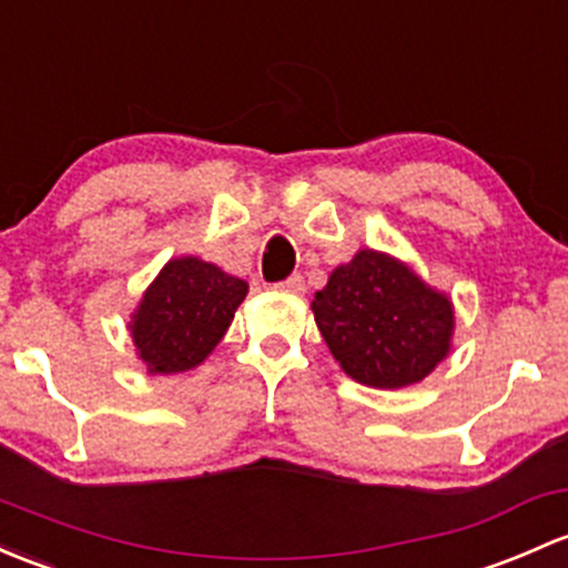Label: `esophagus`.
I'll list each match as a JSON object with an SVG mask.
<instances>
[{
    "label": "esophagus",
    "mask_w": 568,
    "mask_h": 568,
    "mask_svg": "<svg viewBox=\"0 0 568 568\" xmlns=\"http://www.w3.org/2000/svg\"><path fill=\"white\" fill-rule=\"evenodd\" d=\"M277 291H283V294H291V296H304V280L300 274H291L288 280L277 283Z\"/></svg>",
    "instance_id": "esophagus-1"
}]
</instances>
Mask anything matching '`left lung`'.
<instances>
[{
	"label": "left lung",
	"instance_id": "8db88e82",
	"mask_svg": "<svg viewBox=\"0 0 568 568\" xmlns=\"http://www.w3.org/2000/svg\"><path fill=\"white\" fill-rule=\"evenodd\" d=\"M315 324L345 375L373 389H405L449 356L455 304L405 261L362 247L315 294Z\"/></svg>",
	"mask_w": 568,
	"mask_h": 568
}]
</instances>
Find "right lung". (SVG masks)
<instances>
[{"label":"right lung","mask_w":568,"mask_h":568,"mask_svg":"<svg viewBox=\"0 0 568 568\" xmlns=\"http://www.w3.org/2000/svg\"><path fill=\"white\" fill-rule=\"evenodd\" d=\"M250 285L199 255H179L158 272L128 321L135 356L152 375L199 367L229 332Z\"/></svg>","instance_id":"obj_1"}]
</instances>
